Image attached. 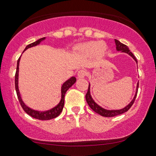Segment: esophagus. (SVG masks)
<instances>
[{"instance_id":"34e87169","label":"esophagus","mask_w":156,"mask_h":156,"mask_svg":"<svg viewBox=\"0 0 156 156\" xmlns=\"http://www.w3.org/2000/svg\"><path fill=\"white\" fill-rule=\"evenodd\" d=\"M87 76V71L84 69H80L78 72V78H83Z\"/></svg>"}]
</instances>
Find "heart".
Segmentation results:
<instances>
[{"label": "heart", "mask_w": 156, "mask_h": 156, "mask_svg": "<svg viewBox=\"0 0 156 156\" xmlns=\"http://www.w3.org/2000/svg\"><path fill=\"white\" fill-rule=\"evenodd\" d=\"M77 51L80 55L83 56L94 55L95 57L100 58L105 55L107 51V46L103 42H98L95 41H90L80 44Z\"/></svg>", "instance_id": "b5f03b06"}]
</instances>
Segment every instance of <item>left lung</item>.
I'll list each match as a JSON object with an SVG mask.
<instances>
[{
  "mask_svg": "<svg viewBox=\"0 0 156 156\" xmlns=\"http://www.w3.org/2000/svg\"><path fill=\"white\" fill-rule=\"evenodd\" d=\"M114 42H115V44H116V49H117V51H121L122 53H127L131 56L132 58H133V60L136 62V64L138 63L136 58V57L134 56L133 53L130 51L129 48H128V46H126L125 44H122V42H119V40L117 39H114ZM138 67V66H137ZM89 89L88 91H87V94H86V100H87V103L89 105L91 108L94 111V112H96L97 114H100V115L103 116V117H115V116L119 115V114H123V113L128 112L129 110L130 107L132 106V105L133 104L134 101H135L137 95V92H138V88H139V82L137 83L136 85V93L135 95H134L133 100L130 102V103H128L126 106L124 107V108H121V109H116V110H108V109H105L103 108V107L100 106L98 103H95V101L93 100V98H92V95H91L90 93V83H89Z\"/></svg>",
  "mask_w": 156,
  "mask_h": 156,
  "instance_id": "left-lung-1",
  "label": "left lung"
}]
</instances>
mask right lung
I'll return each instance as SVG.
<instances>
[{
  "label": "right lung",
  "instance_id": "obj_1",
  "mask_svg": "<svg viewBox=\"0 0 156 156\" xmlns=\"http://www.w3.org/2000/svg\"><path fill=\"white\" fill-rule=\"evenodd\" d=\"M45 39V37H43V38H41L38 39L36 42H33V43H31L26 46V48H25L24 51H26L28 48L34 47V46L38 45V44H40V42H42V41H44ZM23 51V52H24ZM20 57L19 58V59L17 60V70H16L15 73V89L16 92H17V98H18V100L20 101V103L21 106L23 108V110L26 112L28 115H30L31 117L35 118V119H40V120H48V119H54V118L57 117L58 115L61 114V112H62L64 108V96H65V93L67 92V91L71 87L76 83V77L72 76L70 78L66 80L64 83L62 84V87H61V101L59 103H58V105H55V107L52 108L49 110L47 111H38V110H34V109L31 108L30 107L27 106V105L25 104L24 102L23 101L22 98H21L20 93L19 91V87H18V78H19V64H20Z\"/></svg>",
  "mask_w": 156,
  "mask_h": 156
}]
</instances>
